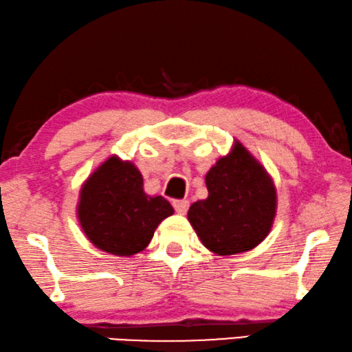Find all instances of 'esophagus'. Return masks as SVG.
Listing matches in <instances>:
<instances>
[{"label": "esophagus", "mask_w": 352, "mask_h": 352, "mask_svg": "<svg viewBox=\"0 0 352 352\" xmlns=\"http://www.w3.org/2000/svg\"><path fill=\"white\" fill-rule=\"evenodd\" d=\"M172 204H174V209H175L177 214H180V215L186 214L188 207H190V202H188L186 199H177V201L172 202Z\"/></svg>", "instance_id": "obj_1"}]
</instances>
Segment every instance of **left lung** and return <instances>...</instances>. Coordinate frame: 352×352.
Instances as JSON below:
<instances>
[{
	"label": "left lung",
	"instance_id": "left-lung-1",
	"mask_svg": "<svg viewBox=\"0 0 352 352\" xmlns=\"http://www.w3.org/2000/svg\"><path fill=\"white\" fill-rule=\"evenodd\" d=\"M207 199L191 204L188 220L207 249L234 255L258 245L276 215V190L263 166L236 143L207 172Z\"/></svg>",
	"mask_w": 352,
	"mask_h": 352
}]
</instances>
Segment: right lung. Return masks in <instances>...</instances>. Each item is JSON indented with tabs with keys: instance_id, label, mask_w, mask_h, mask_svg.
<instances>
[{
	"instance_id": "add662e5",
	"label": "right lung",
	"mask_w": 352,
	"mask_h": 352,
	"mask_svg": "<svg viewBox=\"0 0 352 352\" xmlns=\"http://www.w3.org/2000/svg\"><path fill=\"white\" fill-rule=\"evenodd\" d=\"M174 214L162 196L143 191L132 162L111 156L81 188L78 219L89 241L108 254L131 256L150 244L157 225Z\"/></svg>"
}]
</instances>
